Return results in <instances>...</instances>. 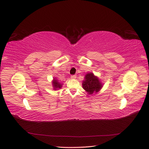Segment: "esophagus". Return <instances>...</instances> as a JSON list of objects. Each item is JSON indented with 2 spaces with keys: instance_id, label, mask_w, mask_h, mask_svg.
<instances>
[{
  "instance_id": "esophagus-1",
  "label": "esophagus",
  "mask_w": 149,
  "mask_h": 149,
  "mask_svg": "<svg viewBox=\"0 0 149 149\" xmlns=\"http://www.w3.org/2000/svg\"><path fill=\"white\" fill-rule=\"evenodd\" d=\"M71 78L72 79H75V78H76V75H71Z\"/></svg>"
}]
</instances>
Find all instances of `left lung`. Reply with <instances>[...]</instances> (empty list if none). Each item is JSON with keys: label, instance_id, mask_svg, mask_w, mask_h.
<instances>
[{"label": "left lung", "instance_id": "1", "mask_svg": "<svg viewBox=\"0 0 149 149\" xmlns=\"http://www.w3.org/2000/svg\"><path fill=\"white\" fill-rule=\"evenodd\" d=\"M83 88L89 94L97 93L102 87V84L93 73H87L83 82Z\"/></svg>", "mask_w": 149, "mask_h": 149}]
</instances>
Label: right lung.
Returning a JSON list of instances; mask_svg holds the SVG:
<instances>
[{
	"mask_svg": "<svg viewBox=\"0 0 149 149\" xmlns=\"http://www.w3.org/2000/svg\"><path fill=\"white\" fill-rule=\"evenodd\" d=\"M52 84H53V89L55 90L60 89L62 87V84L60 82H58V81L56 78L53 79V81H52Z\"/></svg>",
	"mask_w": 149,
	"mask_h": 149,
	"instance_id": "obj_1",
	"label": "right lung"
}]
</instances>
